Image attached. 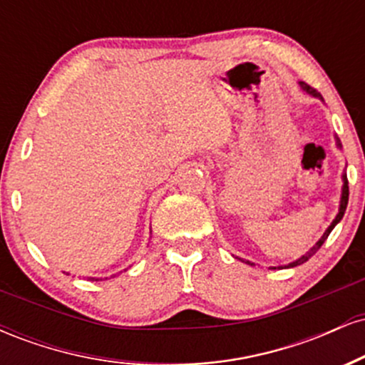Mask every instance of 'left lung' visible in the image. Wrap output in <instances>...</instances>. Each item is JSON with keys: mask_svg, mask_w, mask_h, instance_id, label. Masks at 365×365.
Segmentation results:
<instances>
[{"mask_svg": "<svg viewBox=\"0 0 365 365\" xmlns=\"http://www.w3.org/2000/svg\"><path fill=\"white\" fill-rule=\"evenodd\" d=\"M300 83V87H302V91L304 92H307L309 96H312V98H319L321 101H322V96L319 94V92H317L316 89H312L311 86H307V83L305 82H299ZM334 139H336V148L338 149H341V144H340V139H338L336 135H334ZM341 180H343V187H341V197H340V207H338V215L334 216V220L331 221V225L328 226V228H326V232L322 233V237L319 238V240L316 242V244H314L311 249H309V252H305L302 257H299L297 259V261H293V262H290V264H287V266H279L283 269V267H295V266H299V264H304L305 261H309V259L312 257L314 254L317 252V250L321 249V245L324 244L326 242V238L329 237V233L333 232V228L334 226H336L338 223H340L341 221V217H343V215H345V209H346V204H349V180H346V171H343V175H341ZM237 259H240L242 262H245V264H250V266H254V262H250V261H245V259H242V257H237ZM273 269H276V267H273Z\"/></svg>", "mask_w": 365, "mask_h": 365, "instance_id": "obj_1", "label": "left lung"}]
</instances>
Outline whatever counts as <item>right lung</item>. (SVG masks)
I'll use <instances>...</instances> for the list:
<instances>
[{
	"label": "right lung",
	"instance_id": "1",
	"mask_svg": "<svg viewBox=\"0 0 365 365\" xmlns=\"http://www.w3.org/2000/svg\"><path fill=\"white\" fill-rule=\"evenodd\" d=\"M111 278H113V276H111ZM91 279H96V282H98V279H99V278H91Z\"/></svg>",
	"mask_w": 365,
	"mask_h": 365
}]
</instances>
